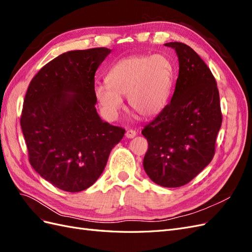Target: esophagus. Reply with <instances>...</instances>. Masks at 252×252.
Wrapping results in <instances>:
<instances>
[{
    "mask_svg": "<svg viewBox=\"0 0 252 252\" xmlns=\"http://www.w3.org/2000/svg\"><path fill=\"white\" fill-rule=\"evenodd\" d=\"M125 135H126V138H128V139H132L136 135V131L133 130V129H128L126 133H125Z\"/></svg>",
    "mask_w": 252,
    "mask_h": 252,
    "instance_id": "34e87169",
    "label": "esophagus"
}]
</instances>
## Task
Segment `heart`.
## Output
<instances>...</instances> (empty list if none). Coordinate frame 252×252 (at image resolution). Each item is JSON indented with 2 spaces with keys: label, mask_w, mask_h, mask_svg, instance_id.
Wrapping results in <instances>:
<instances>
[{
  "label": "heart",
  "mask_w": 252,
  "mask_h": 252,
  "mask_svg": "<svg viewBox=\"0 0 252 252\" xmlns=\"http://www.w3.org/2000/svg\"><path fill=\"white\" fill-rule=\"evenodd\" d=\"M174 70L163 55L133 56L122 59L94 86V96L109 120L117 119L127 96L129 107L142 118H155L168 103Z\"/></svg>",
  "instance_id": "heart-1"
}]
</instances>
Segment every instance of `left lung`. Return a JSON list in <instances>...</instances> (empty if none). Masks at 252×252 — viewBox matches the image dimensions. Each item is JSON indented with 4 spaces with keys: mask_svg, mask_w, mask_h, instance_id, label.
<instances>
[{
    "mask_svg": "<svg viewBox=\"0 0 252 252\" xmlns=\"http://www.w3.org/2000/svg\"><path fill=\"white\" fill-rule=\"evenodd\" d=\"M164 45L177 52L179 77L170 103L142 130L148 142L143 166L156 184L172 188L211 162L222 112L216 79L200 56L180 42Z\"/></svg>",
    "mask_w": 252,
    "mask_h": 252,
    "instance_id": "1",
    "label": "left lung"
}]
</instances>
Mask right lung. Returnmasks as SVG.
I'll return each mask as SVG.
<instances>
[{
	"instance_id": "right-lung-1",
	"label": "right lung",
	"mask_w": 252,
	"mask_h": 252,
	"mask_svg": "<svg viewBox=\"0 0 252 252\" xmlns=\"http://www.w3.org/2000/svg\"><path fill=\"white\" fill-rule=\"evenodd\" d=\"M110 49L72 50L53 59L30 82L21 127L29 162L43 179L68 192L100 178L125 129L98 116L94 74Z\"/></svg>"
}]
</instances>
